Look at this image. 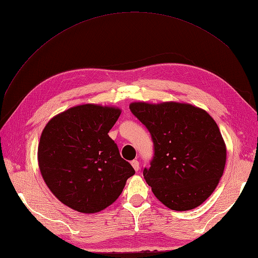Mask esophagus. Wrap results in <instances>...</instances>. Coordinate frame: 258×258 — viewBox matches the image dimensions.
I'll return each instance as SVG.
<instances>
[{
	"instance_id": "34e87169",
	"label": "esophagus",
	"mask_w": 258,
	"mask_h": 258,
	"mask_svg": "<svg viewBox=\"0 0 258 258\" xmlns=\"http://www.w3.org/2000/svg\"><path fill=\"white\" fill-rule=\"evenodd\" d=\"M131 166H132V168H134L136 171H139L140 166H139V161H138V160H132V161H131Z\"/></svg>"
}]
</instances>
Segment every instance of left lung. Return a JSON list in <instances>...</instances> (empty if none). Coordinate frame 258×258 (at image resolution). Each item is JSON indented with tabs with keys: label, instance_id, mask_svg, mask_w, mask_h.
Here are the masks:
<instances>
[{
	"label": "left lung",
	"instance_id": "8db88e82",
	"mask_svg": "<svg viewBox=\"0 0 258 258\" xmlns=\"http://www.w3.org/2000/svg\"><path fill=\"white\" fill-rule=\"evenodd\" d=\"M130 110L154 142L146 183L160 202L174 211L199 207L224 173L226 144L215 120L189 103L132 102Z\"/></svg>",
	"mask_w": 258,
	"mask_h": 258
}]
</instances>
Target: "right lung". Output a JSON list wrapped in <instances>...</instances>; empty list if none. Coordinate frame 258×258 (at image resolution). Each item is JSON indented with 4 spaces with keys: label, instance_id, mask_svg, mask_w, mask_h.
<instances>
[{
    "label": "right lung",
    "instance_id": "right-lung-1",
    "mask_svg": "<svg viewBox=\"0 0 258 258\" xmlns=\"http://www.w3.org/2000/svg\"><path fill=\"white\" fill-rule=\"evenodd\" d=\"M119 107L82 104L53 116L46 123L37 148L44 182L59 201L91 214L110 207L135 174L108 137Z\"/></svg>",
    "mask_w": 258,
    "mask_h": 258
}]
</instances>
